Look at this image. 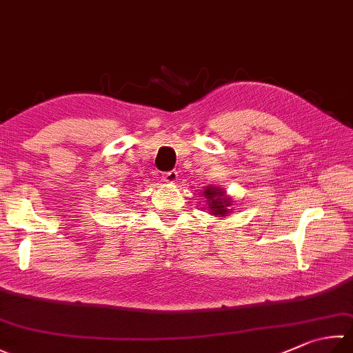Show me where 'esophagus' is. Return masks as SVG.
<instances>
[{
	"instance_id": "1",
	"label": "esophagus",
	"mask_w": 353,
	"mask_h": 353,
	"mask_svg": "<svg viewBox=\"0 0 353 353\" xmlns=\"http://www.w3.org/2000/svg\"><path fill=\"white\" fill-rule=\"evenodd\" d=\"M163 179L165 183H170V184H174L176 179H178V174L175 170H169V172H164L163 174Z\"/></svg>"
}]
</instances>
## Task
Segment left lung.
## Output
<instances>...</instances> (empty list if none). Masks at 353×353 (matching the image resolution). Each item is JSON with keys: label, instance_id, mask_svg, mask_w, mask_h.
Segmentation results:
<instances>
[{"label": "left lung", "instance_id": "left-lung-1", "mask_svg": "<svg viewBox=\"0 0 353 353\" xmlns=\"http://www.w3.org/2000/svg\"><path fill=\"white\" fill-rule=\"evenodd\" d=\"M204 196L208 198L209 201V208L210 212L214 215H225L229 212V198L224 196V192L221 189H214V188H208L204 190Z\"/></svg>", "mask_w": 353, "mask_h": 353}]
</instances>
